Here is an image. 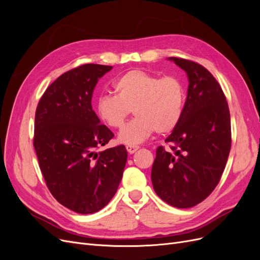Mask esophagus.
Here are the masks:
<instances>
[{
	"label": "esophagus",
	"mask_w": 260,
	"mask_h": 260,
	"mask_svg": "<svg viewBox=\"0 0 260 260\" xmlns=\"http://www.w3.org/2000/svg\"><path fill=\"white\" fill-rule=\"evenodd\" d=\"M127 151H128V153L129 154H133V153H136L138 149H139V146H137V145H127Z\"/></svg>",
	"instance_id": "obj_1"
}]
</instances>
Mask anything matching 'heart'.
Returning <instances> with one entry per match:
<instances>
[{"label": "heart", "instance_id": "heart-1", "mask_svg": "<svg viewBox=\"0 0 260 260\" xmlns=\"http://www.w3.org/2000/svg\"><path fill=\"white\" fill-rule=\"evenodd\" d=\"M116 95H101L95 112L99 119L114 129L121 128L131 109L136 118L121 129L118 141L137 145L156 131L166 135L174 131L183 115L184 86L176 77H162L129 70L115 80Z\"/></svg>", "mask_w": 260, "mask_h": 260}]
</instances>
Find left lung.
I'll return each mask as SVG.
<instances>
[{
  "label": "left lung",
  "instance_id": "8db88e82",
  "mask_svg": "<svg viewBox=\"0 0 260 260\" xmlns=\"http://www.w3.org/2000/svg\"><path fill=\"white\" fill-rule=\"evenodd\" d=\"M188 80L183 115L177 128L156 151L152 183L169 205L190 208L214 191L231 148L230 112L221 86L208 70L192 60L168 57Z\"/></svg>",
  "mask_w": 260,
  "mask_h": 260
}]
</instances>
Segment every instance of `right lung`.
<instances>
[{
	"instance_id": "obj_1",
	"label": "right lung",
	"mask_w": 260,
	"mask_h": 260,
	"mask_svg": "<svg viewBox=\"0 0 260 260\" xmlns=\"http://www.w3.org/2000/svg\"><path fill=\"white\" fill-rule=\"evenodd\" d=\"M112 66L85 64L62 74L39 102L34 146L50 192L78 214H93L116 194L127 162L124 145L98 152L114 135L92 109L100 78Z\"/></svg>"
}]
</instances>
